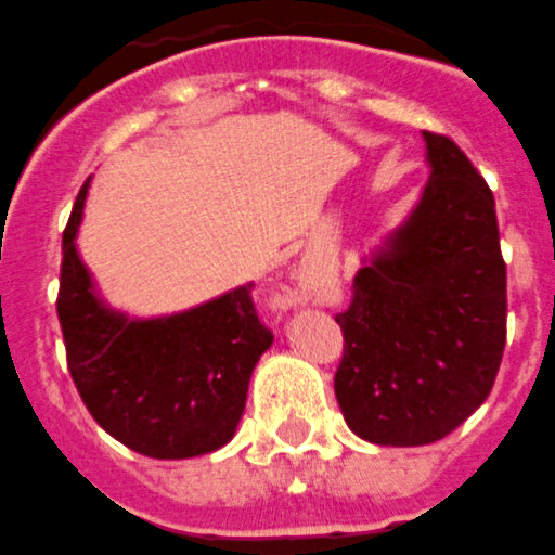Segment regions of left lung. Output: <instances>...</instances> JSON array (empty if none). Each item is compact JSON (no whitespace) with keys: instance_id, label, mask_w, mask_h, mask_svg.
Listing matches in <instances>:
<instances>
[{"instance_id":"1","label":"left lung","mask_w":555,"mask_h":555,"mask_svg":"<svg viewBox=\"0 0 555 555\" xmlns=\"http://www.w3.org/2000/svg\"><path fill=\"white\" fill-rule=\"evenodd\" d=\"M428 176L406 222L363 262L336 314V387L360 439L417 448L491 392L507 341V266L493 192L450 138L423 132Z\"/></svg>"}]
</instances>
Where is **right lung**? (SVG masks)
<instances>
[{"label":"right lung","mask_w":555,"mask_h":555,"mask_svg":"<svg viewBox=\"0 0 555 555\" xmlns=\"http://www.w3.org/2000/svg\"><path fill=\"white\" fill-rule=\"evenodd\" d=\"M89 181L62 235L56 311L67 369L96 423L149 459H195L233 439L251 371L273 333L244 284L157 320H129L96 295L75 249Z\"/></svg>","instance_id":"obj_1"}]
</instances>
